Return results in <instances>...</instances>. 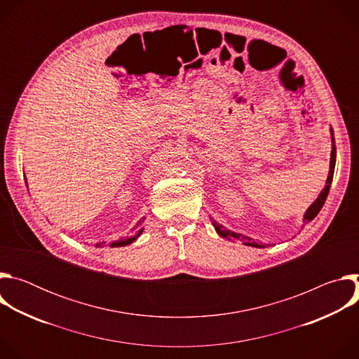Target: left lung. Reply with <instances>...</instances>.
Here are the masks:
<instances>
[{
	"label": "left lung",
	"mask_w": 359,
	"mask_h": 359,
	"mask_svg": "<svg viewBox=\"0 0 359 359\" xmlns=\"http://www.w3.org/2000/svg\"><path fill=\"white\" fill-rule=\"evenodd\" d=\"M330 132H331L332 150H331V159H330V172H328V177H327V182H325V187L321 190V193L318 194V197L316 198V201L311 204V206H310L309 209H306V212H305V215H304V219H302V222H304V223H309V222L314 220V219H316V216L320 213V210L323 209L324 203H325V200H327V196H328V193H330V187H331V183H332L334 169H335V161H337V147H335V139H334V130H332V128H330ZM212 224L215 226V230L217 231V234H219V236H222V237H224V238H227V240H231V238H234V240H240V241H243V244H245V245L259 247V248H264V247H267V245H264V244H262V243L254 241L252 238H250V237H247V236L237 234V233H234V231H231V230H227L224 226H222L220 223H217V222H216V220H213V219H212Z\"/></svg>",
	"instance_id": "8db88e82"
}]
</instances>
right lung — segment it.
Returning a JSON list of instances; mask_svg holds the SVG:
<instances>
[{"label":"right lung","instance_id":"obj_1","mask_svg":"<svg viewBox=\"0 0 359 359\" xmlns=\"http://www.w3.org/2000/svg\"><path fill=\"white\" fill-rule=\"evenodd\" d=\"M25 183H27V177H25ZM144 219H146V217L140 219V220L137 222L136 227H133V229H135V234H133V236H130V237H122V238H119V240H115V241L111 243V247H123V245L132 244L135 240H137V237L143 233V222H144ZM104 244H105V243H97L96 247H102Z\"/></svg>","mask_w":359,"mask_h":359}]
</instances>
